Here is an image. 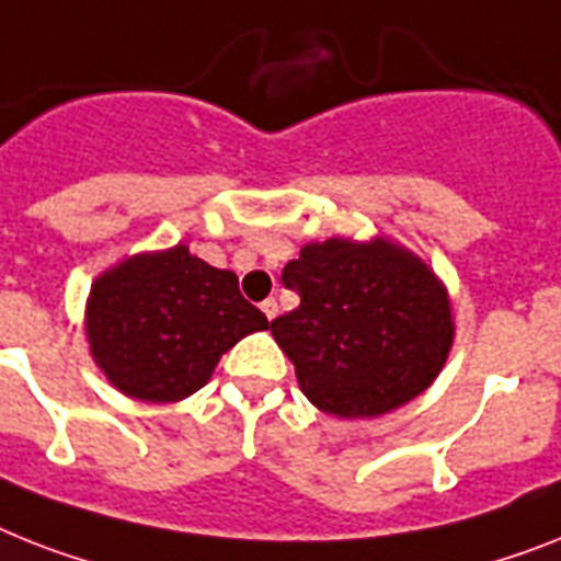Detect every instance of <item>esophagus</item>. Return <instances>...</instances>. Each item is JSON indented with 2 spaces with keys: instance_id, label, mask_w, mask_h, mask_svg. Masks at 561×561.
I'll list each match as a JSON object with an SVG mask.
<instances>
[{
  "instance_id": "34e87169",
  "label": "esophagus",
  "mask_w": 561,
  "mask_h": 561,
  "mask_svg": "<svg viewBox=\"0 0 561 561\" xmlns=\"http://www.w3.org/2000/svg\"><path fill=\"white\" fill-rule=\"evenodd\" d=\"M261 309H263V314H266V318H270V321H272V318H275V314H277V300L275 298H266L261 304Z\"/></svg>"
}]
</instances>
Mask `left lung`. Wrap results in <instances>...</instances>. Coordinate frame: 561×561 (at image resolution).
I'll return each mask as SVG.
<instances>
[{
	"label": "left lung",
	"instance_id": "obj_1",
	"mask_svg": "<svg viewBox=\"0 0 561 561\" xmlns=\"http://www.w3.org/2000/svg\"><path fill=\"white\" fill-rule=\"evenodd\" d=\"M300 307L272 321L304 396L337 419H375L413 401L453 346L447 289L410 249L375 238L307 243L284 266Z\"/></svg>",
	"mask_w": 561,
	"mask_h": 561
}]
</instances>
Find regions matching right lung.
<instances>
[{
  "label": "right lung",
  "instance_id": "obj_1",
  "mask_svg": "<svg viewBox=\"0 0 561 561\" xmlns=\"http://www.w3.org/2000/svg\"><path fill=\"white\" fill-rule=\"evenodd\" d=\"M270 330L266 314L188 247L134 254L91 286L85 332L96 367L119 392L169 404L197 392L240 337Z\"/></svg>",
  "mask_w": 561,
  "mask_h": 561
}]
</instances>
